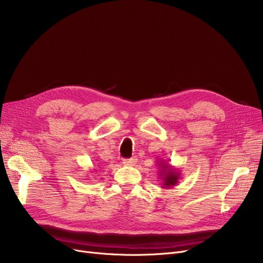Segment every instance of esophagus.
<instances>
[{"mask_svg": "<svg viewBox=\"0 0 263 263\" xmlns=\"http://www.w3.org/2000/svg\"><path fill=\"white\" fill-rule=\"evenodd\" d=\"M137 162V159L135 157L131 158V159H124L122 161V164L126 165V166H133V165Z\"/></svg>", "mask_w": 263, "mask_h": 263, "instance_id": "esophagus-1", "label": "esophagus"}]
</instances>
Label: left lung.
<instances>
[{
    "instance_id": "8db88e82",
    "label": "left lung",
    "mask_w": 263,
    "mask_h": 263,
    "mask_svg": "<svg viewBox=\"0 0 263 263\" xmlns=\"http://www.w3.org/2000/svg\"><path fill=\"white\" fill-rule=\"evenodd\" d=\"M159 166V177L162 180V187L163 189H171L175 186L179 180H180L181 173L177 168L172 166L171 164L165 162L164 160H161L158 162Z\"/></svg>"
}]
</instances>
